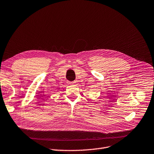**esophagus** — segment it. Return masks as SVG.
<instances>
[{"mask_svg": "<svg viewBox=\"0 0 154 154\" xmlns=\"http://www.w3.org/2000/svg\"><path fill=\"white\" fill-rule=\"evenodd\" d=\"M69 83H70L71 85H73V84H75V82H69Z\"/></svg>", "mask_w": 154, "mask_h": 154, "instance_id": "1", "label": "esophagus"}]
</instances>
